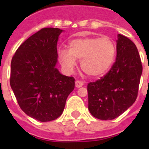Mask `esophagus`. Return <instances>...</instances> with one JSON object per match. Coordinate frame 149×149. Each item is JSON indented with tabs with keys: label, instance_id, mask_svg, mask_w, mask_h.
<instances>
[{
	"label": "esophagus",
	"instance_id": "obj_1",
	"mask_svg": "<svg viewBox=\"0 0 149 149\" xmlns=\"http://www.w3.org/2000/svg\"><path fill=\"white\" fill-rule=\"evenodd\" d=\"M84 85V82H82V81H75V86L77 88H79V87H81V86Z\"/></svg>",
	"mask_w": 149,
	"mask_h": 149
}]
</instances>
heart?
Here are the masks:
<instances>
[{"mask_svg": "<svg viewBox=\"0 0 149 149\" xmlns=\"http://www.w3.org/2000/svg\"><path fill=\"white\" fill-rule=\"evenodd\" d=\"M116 53L115 42L108 36L79 38L71 41L68 49H59L58 60L68 72H73L77 60H81V69L89 77H98L110 70Z\"/></svg>", "mask_w": 149, "mask_h": 149, "instance_id": "obj_1", "label": "heart"}]
</instances>
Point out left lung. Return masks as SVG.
<instances>
[{"mask_svg":"<svg viewBox=\"0 0 149 149\" xmlns=\"http://www.w3.org/2000/svg\"><path fill=\"white\" fill-rule=\"evenodd\" d=\"M116 43V59L110 70L87 86L89 112L101 120L116 119L135 102L143 72L135 44L121 34Z\"/></svg>","mask_w":149,"mask_h":149,"instance_id":"obj_1","label":"left lung"}]
</instances>
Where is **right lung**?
<instances>
[{
    "instance_id": "right-lung-1",
    "label": "right lung",
    "mask_w": 149,
    "mask_h": 149,
    "mask_svg": "<svg viewBox=\"0 0 149 149\" xmlns=\"http://www.w3.org/2000/svg\"><path fill=\"white\" fill-rule=\"evenodd\" d=\"M63 30L41 29L19 46L11 62L10 86L27 116L40 122L55 120L63 113L74 78L60 73L56 45Z\"/></svg>"
}]
</instances>
